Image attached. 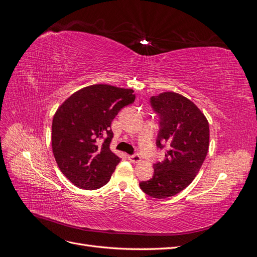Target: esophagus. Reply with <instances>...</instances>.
Wrapping results in <instances>:
<instances>
[{"instance_id":"obj_1","label":"esophagus","mask_w":257,"mask_h":257,"mask_svg":"<svg viewBox=\"0 0 257 257\" xmlns=\"http://www.w3.org/2000/svg\"><path fill=\"white\" fill-rule=\"evenodd\" d=\"M128 160L132 162V163H139L142 160H141V157H139L138 154H134V155H128Z\"/></svg>"}]
</instances>
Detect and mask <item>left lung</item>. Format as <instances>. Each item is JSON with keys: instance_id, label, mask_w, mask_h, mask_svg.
<instances>
[{"instance_id": "1", "label": "left lung", "mask_w": 257, "mask_h": 257, "mask_svg": "<svg viewBox=\"0 0 257 257\" xmlns=\"http://www.w3.org/2000/svg\"><path fill=\"white\" fill-rule=\"evenodd\" d=\"M160 115L157 146L165 160L154 164L152 179L139 183L151 197L167 198L184 190L196 177L209 149V123L192 100L176 92L151 97Z\"/></svg>"}]
</instances>
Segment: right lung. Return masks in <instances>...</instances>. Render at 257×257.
I'll return each instance as SVG.
<instances>
[{"instance_id": "add662e5", "label": "right lung", "mask_w": 257, "mask_h": 257, "mask_svg": "<svg viewBox=\"0 0 257 257\" xmlns=\"http://www.w3.org/2000/svg\"><path fill=\"white\" fill-rule=\"evenodd\" d=\"M134 91L92 84L67 97L53 115L51 146L54 159L69 181L83 190L105 185L119 164L110 150L111 122L135 100ZM104 137L100 144L98 141Z\"/></svg>"}]
</instances>
